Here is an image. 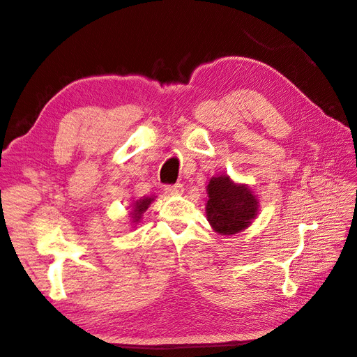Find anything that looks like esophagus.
<instances>
[{
  "mask_svg": "<svg viewBox=\"0 0 357 357\" xmlns=\"http://www.w3.org/2000/svg\"><path fill=\"white\" fill-rule=\"evenodd\" d=\"M183 192V186L180 185V183H176V185H169V186H165V193L167 195H178V193Z\"/></svg>",
  "mask_w": 357,
  "mask_h": 357,
  "instance_id": "obj_1",
  "label": "esophagus"
}]
</instances>
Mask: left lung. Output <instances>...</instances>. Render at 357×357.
I'll list each match as a JSON object with an SVG mask.
<instances>
[{
  "label": "left lung",
  "instance_id": "8db88e82",
  "mask_svg": "<svg viewBox=\"0 0 357 357\" xmlns=\"http://www.w3.org/2000/svg\"><path fill=\"white\" fill-rule=\"evenodd\" d=\"M205 205L213 229L223 235H234L245 229L257 215L259 201L247 185L234 183L229 176L211 177L207 186Z\"/></svg>",
  "mask_w": 357,
  "mask_h": 357
}]
</instances>
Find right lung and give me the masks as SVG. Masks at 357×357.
Segmentation results:
<instances>
[{
	"instance_id": "add662e5",
	"label": "right lung",
	"mask_w": 357,
	"mask_h": 357,
	"mask_svg": "<svg viewBox=\"0 0 357 357\" xmlns=\"http://www.w3.org/2000/svg\"><path fill=\"white\" fill-rule=\"evenodd\" d=\"M156 197H147V198H143L139 201H135L134 205H132V211H131V219H132V223H138L139 220H142V215L143 213L149 208V205L152 204V201H155Z\"/></svg>"
}]
</instances>
